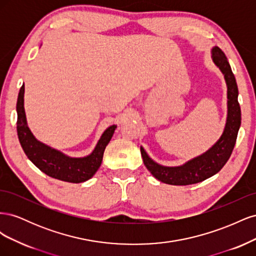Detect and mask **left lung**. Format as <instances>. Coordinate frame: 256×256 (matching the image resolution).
Here are the masks:
<instances>
[{"instance_id": "obj_1", "label": "left lung", "mask_w": 256, "mask_h": 256, "mask_svg": "<svg viewBox=\"0 0 256 256\" xmlns=\"http://www.w3.org/2000/svg\"><path fill=\"white\" fill-rule=\"evenodd\" d=\"M212 60L226 78L228 85V120L221 138L205 154L188 161L180 166H162L152 161L141 147V154L146 168L158 180L174 186H187L200 182L218 173L226 164L236 144L238 130L242 124V111L238 102V88L235 76L224 52L212 49Z\"/></svg>"}]
</instances>
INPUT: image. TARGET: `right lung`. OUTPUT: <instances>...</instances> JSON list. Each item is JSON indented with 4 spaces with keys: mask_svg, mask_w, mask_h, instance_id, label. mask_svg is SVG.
Returning a JSON list of instances; mask_svg holds the SVG:
<instances>
[{
    "mask_svg": "<svg viewBox=\"0 0 256 256\" xmlns=\"http://www.w3.org/2000/svg\"><path fill=\"white\" fill-rule=\"evenodd\" d=\"M23 97L24 84L20 88L17 100V132L28 158L44 174L63 182L78 184L94 176L102 164L106 146L110 142L116 126H110L104 131L95 150L88 156L83 158L67 157L60 152L36 140L26 125Z\"/></svg>",
    "mask_w": 256,
    "mask_h": 256,
    "instance_id": "1",
    "label": "right lung"
}]
</instances>
